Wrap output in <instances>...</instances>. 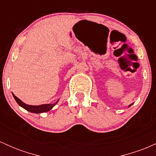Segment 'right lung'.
Returning <instances> with one entry per match:
<instances>
[{"instance_id": "right-lung-1", "label": "right lung", "mask_w": 156, "mask_h": 156, "mask_svg": "<svg viewBox=\"0 0 156 156\" xmlns=\"http://www.w3.org/2000/svg\"><path fill=\"white\" fill-rule=\"evenodd\" d=\"M14 98H15V101H17V103L20 105L21 107H23V108H25L26 110L28 111V112H32V113H36V114H39V113L42 112H47L48 111H50L53 108V106L55 105V103H53V104H44V105H27L26 103H24L22 102L18 98H17L15 94H13Z\"/></svg>"}]
</instances>
